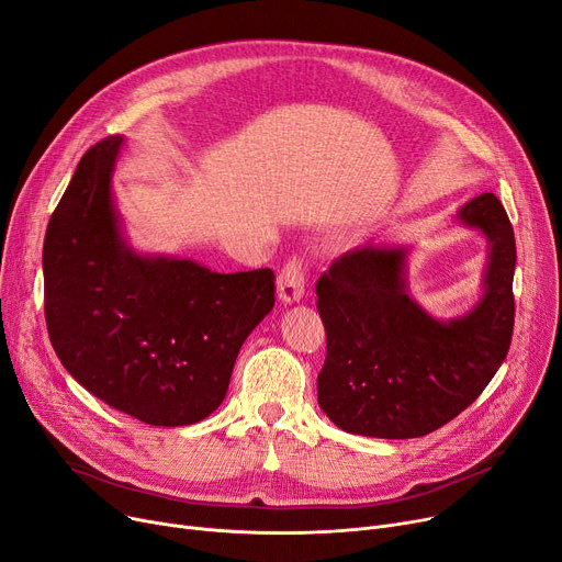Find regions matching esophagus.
Segmentation results:
<instances>
[{"label": "esophagus", "instance_id": "esophagus-1", "mask_svg": "<svg viewBox=\"0 0 562 562\" xmlns=\"http://www.w3.org/2000/svg\"><path fill=\"white\" fill-rule=\"evenodd\" d=\"M307 263L303 257H291L278 276V293L284 303H299L305 293Z\"/></svg>", "mask_w": 562, "mask_h": 562}]
</instances>
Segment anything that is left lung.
Segmentation results:
<instances>
[{"instance_id":"8db88e82","label":"left lung","mask_w":562,"mask_h":562,"mask_svg":"<svg viewBox=\"0 0 562 562\" xmlns=\"http://www.w3.org/2000/svg\"><path fill=\"white\" fill-rule=\"evenodd\" d=\"M458 218L490 241L485 293L464 316L439 321L407 293V248L367 244L333 261L316 282L326 326L318 405L346 432L409 439L474 403L504 364L515 326V234L494 193L469 200Z\"/></svg>"}]
</instances>
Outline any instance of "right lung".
Instances as JSON below:
<instances>
[{
    "mask_svg": "<svg viewBox=\"0 0 562 562\" xmlns=\"http://www.w3.org/2000/svg\"><path fill=\"white\" fill-rule=\"evenodd\" d=\"M121 136L88 150L49 218L45 321L68 373L150 426L198 424L223 403L236 356L276 305L271 269L214 273L136 255L111 198Z\"/></svg>",
    "mask_w": 562,
    "mask_h": 562,
    "instance_id": "right-lung-1",
    "label": "right lung"
}]
</instances>
